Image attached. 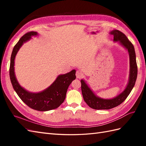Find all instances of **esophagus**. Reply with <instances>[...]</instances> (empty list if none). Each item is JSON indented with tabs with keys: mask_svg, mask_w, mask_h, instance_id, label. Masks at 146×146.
I'll use <instances>...</instances> for the list:
<instances>
[{
	"mask_svg": "<svg viewBox=\"0 0 146 146\" xmlns=\"http://www.w3.org/2000/svg\"><path fill=\"white\" fill-rule=\"evenodd\" d=\"M76 77L77 78H79V79L81 78L82 77V76H83L82 73L80 71H79V70H77V71H76Z\"/></svg>",
	"mask_w": 146,
	"mask_h": 146,
	"instance_id": "1",
	"label": "esophagus"
}]
</instances>
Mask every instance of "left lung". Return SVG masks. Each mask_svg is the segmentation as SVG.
<instances>
[{"mask_svg": "<svg viewBox=\"0 0 146 146\" xmlns=\"http://www.w3.org/2000/svg\"><path fill=\"white\" fill-rule=\"evenodd\" d=\"M110 33L114 36V41L120 42L121 44L124 46L129 52L130 64L129 82L125 90L115 98L112 99H103L97 97L85 83V81L82 80L80 81L81 89L83 99L90 107L95 110H109L121 104L126 99L134 87L137 74H138L136 54L133 44L129 41L125 35L120 31L114 30L110 32Z\"/></svg>", "mask_w": 146, "mask_h": 146, "instance_id": "left-lung-1", "label": "left lung"}]
</instances>
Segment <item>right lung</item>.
<instances>
[{"instance_id": "1", "label": "right lung", "mask_w": 146, "mask_h": 146, "mask_svg": "<svg viewBox=\"0 0 146 146\" xmlns=\"http://www.w3.org/2000/svg\"><path fill=\"white\" fill-rule=\"evenodd\" d=\"M37 34L36 32L25 33L15 46L11 55L10 77L12 86L17 94L28 107L38 111H45L58 108L63 102L69 85L76 78V70H72L66 74L60 75L49 87L39 93H32L22 88L17 82L15 75V56L23 43L29 40L32 36Z\"/></svg>"}]
</instances>
